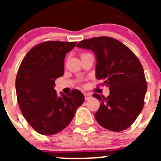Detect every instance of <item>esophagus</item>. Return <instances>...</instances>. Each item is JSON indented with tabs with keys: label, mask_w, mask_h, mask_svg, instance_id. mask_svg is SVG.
Listing matches in <instances>:
<instances>
[{
	"label": "esophagus",
	"mask_w": 161,
	"mask_h": 161,
	"mask_svg": "<svg viewBox=\"0 0 161 161\" xmlns=\"http://www.w3.org/2000/svg\"><path fill=\"white\" fill-rule=\"evenodd\" d=\"M84 96H85V99L86 100H89L92 97L91 95H89V94H87V93H85Z\"/></svg>",
	"instance_id": "34e87169"
}]
</instances>
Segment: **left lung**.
<instances>
[{"label":"left lung","mask_w":161,"mask_h":161,"mask_svg":"<svg viewBox=\"0 0 161 161\" xmlns=\"http://www.w3.org/2000/svg\"><path fill=\"white\" fill-rule=\"evenodd\" d=\"M76 47L95 53L96 78L110 89L107 97L93 95L101 101L96 120L114 132L129 128L142 112L147 92L145 73L137 57L120 42L106 36L82 40Z\"/></svg>","instance_id":"obj_1"}]
</instances>
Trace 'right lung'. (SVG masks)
Returning <instances> with one entry per match:
<instances>
[{"instance_id":"1","label":"right lung","mask_w":161,"mask_h":161,"mask_svg":"<svg viewBox=\"0 0 161 161\" xmlns=\"http://www.w3.org/2000/svg\"><path fill=\"white\" fill-rule=\"evenodd\" d=\"M77 42L49 41L32 47L18 70L16 92L19 108L38 133L51 136L65 129L85 96L79 90L57 96L55 80L64 74V58Z\"/></svg>"}]
</instances>
